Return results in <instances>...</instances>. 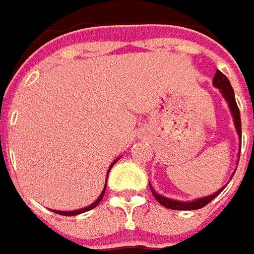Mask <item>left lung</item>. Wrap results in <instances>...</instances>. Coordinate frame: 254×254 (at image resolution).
<instances>
[{
    "instance_id": "obj_1",
    "label": "left lung",
    "mask_w": 254,
    "mask_h": 254,
    "mask_svg": "<svg viewBox=\"0 0 254 254\" xmlns=\"http://www.w3.org/2000/svg\"><path fill=\"white\" fill-rule=\"evenodd\" d=\"M213 86L217 87V89H220L222 94L224 95V98H226V101L228 102V107H230V109H231V113H233V116H234L235 128H237V132H238L239 138H241V136H242V130H241V115H239L238 105H237V101H235V95H234V90L233 87H231V84H230V80H228L227 76H226L224 73H222L220 71H216V73H215V78H213ZM149 186H150V185H149ZM224 188H226V186H224ZM223 189L217 190L216 193L212 194V195L204 197V198L194 199V201H190V202H181V201H175V199H170V198H167V197L160 195V194L156 193V191L153 190L152 186H150V190H152L154 198L157 199L163 206L168 208V209H174V210H194V209H199V208H204L205 205L209 204L212 199L216 198L217 195L222 193Z\"/></svg>"
}]
</instances>
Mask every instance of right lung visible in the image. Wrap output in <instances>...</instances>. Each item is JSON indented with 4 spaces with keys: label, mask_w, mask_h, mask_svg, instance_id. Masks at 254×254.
<instances>
[{
    "label": "right lung",
    "mask_w": 254,
    "mask_h": 254,
    "mask_svg": "<svg viewBox=\"0 0 254 254\" xmlns=\"http://www.w3.org/2000/svg\"><path fill=\"white\" fill-rule=\"evenodd\" d=\"M118 160H115L112 164H111V167H109V170H108V172L111 171V168H112V167H113V164H115V163H116ZM107 176H108V174H107ZM105 189H107V181H105V188H104V190H102L101 195L98 197V199H97L95 202H93V204H91V205H89V206H86V208H82V209H78V210H72V212H64V210H53V212H56V213H59V215H63V216H75V215H79V213H83V212H86V210L93 209V208H95L97 205L101 202L102 197H104V193H105Z\"/></svg>",
    "instance_id": "1"
}]
</instances>
